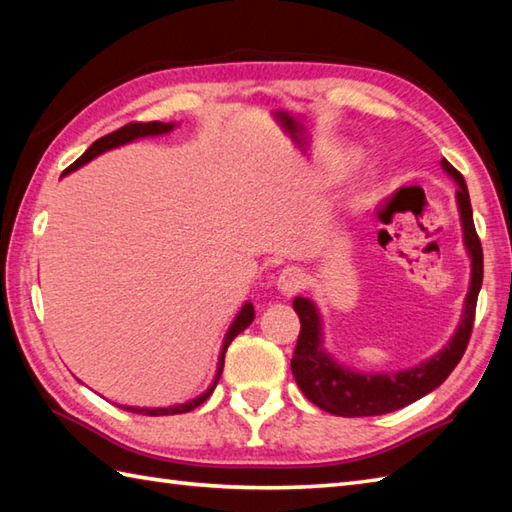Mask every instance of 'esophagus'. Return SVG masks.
Listing matches in <instances>:
<instances>
[{
	"mask_svg": "<svg viewBox=\"0 0 512 512\" xmlns=\"http://www.w3.org/2000/svg\"><path fill=\"white\" fill-rule=\"evenodd\" d=\"M303 286H306V277H303L301 270L295 268V266L284 268L279 273V277H277V290L281 292V295H286V297L297 295V292Z\"/></svg>",
	"mask_w": 512,
	"mask_h": 512,
	"instance_id": "obj_1",
	"label": "esophagus"
}]
</instances>
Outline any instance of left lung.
Masks as SVG:
<instances>
[{
  "mask_svg": "<svg viewBox=\"0 0 512 512\" xmlns=\"http://www.w3.org/2000/svg\"><path fill=\"white\" fill-rule=\"evenodd\" d=\"M440 167L458 184L455 202H458L460 211L464 248L471 257V284L464 299L458 330L453 332L449 343L438 354H433L427 361L409 369H400V372H356L352 367L341 365L330 352H325L323 319L317 303L306 297H297L292 301V308H295L301 319L299 341L295 347V356L290 361L292 376H295L299 389L310 402H314L323 411L334 413V416H380V413L411 405V402L427 396L429 391L440 387L449 378L455 365L460 363L466 345H469L475 319V303L484 277L482 244L475 233L471 198L462 173L447 158L440 160Z\"/></svg>",
  "mask_w": 512,
  "mask_h": 512,
  "instance_id": "8db88e82",
  "label": "left lung"
}]
</instances>
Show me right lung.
<instances>
[{
  "label": "right lung",
  "mask_w": 512,
  "mask_h": 512,
  "mask_svg": "<svg viewBox=\"0 0 512 512\" xmlns=\"http://www.w3.org/2000/svg\"><path fill=\"white\" fill-rule=\"evenodd\" d=\"M176 127H178V123H160V121H154V123H129V125H125V127H121V129H116V132L99 138V140H96V143H92V145L88 147V151H85V154H83L79 160L72 162V165L63 171V176H65V173L76 171V169L83 167V165H88L90 160H94L96 156L105 154V151L116 149V147H123V145H127V143H134V140H138V138L165 136V134L173 132V129H176ZM253 319H255V308H253V303L246 301L244 306H242V310L237 312V317L233 319L231 328H228V332H226V336H224L222 350H220V358H217V372H215L213 383L209 385V389L202 391L200 396H195V398H191V400H187V402H180V405H169V407H129V405H116V407H121V409H125V411H132V413H145V416H176V413H187V411H191V409H195V407H200L202 402L213 394L217 380H220V376H222L224 354H226V350H228V345H231V341L235 339V336H237L239 332H244V330L248 328V325L253 323Z\"/></svg>",
  "instance_id": "1"
}]
</instances>
